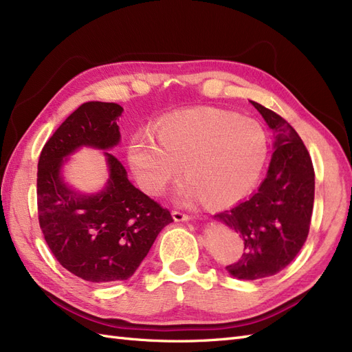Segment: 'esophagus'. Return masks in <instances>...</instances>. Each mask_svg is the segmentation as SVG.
Masks as SVG:
<instances>
[{
	"mask_svg": "<svg viewBox=\"0 0 352 352\" xmlns=\"http://www.w3.org/2000/svg\"><path fill=\"white\" fill-rule=\"evenodd\" d=\"M172 214H173V219H175L176 222H185V221H189V219H191V216L186 214V213H184V212H177V210H175Z\"/></svg>",
	"mask_w": 352,
	"mask_h": 352,
	"instance_id": "esophagus-1",
	"label": "esophagus"
}]
</instances>
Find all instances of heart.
Masks as SVG:
<instances>
[{
	"mask_svg": "<svg viewBox=\"0 0 352 352\" xmlns=\"http://www.w3.org/2000/svg\"><path fill=\"white\" fill-rule=\"evenodd\" d=\"M268 154L270 138L261 122L217 108L168 113L155 122L154 133L138 131L127 146L130 168L144 191L161 194L184 166L188 177L176 186V198L214 207L249 194Z\"/></svg>",
	"mask_w": 352,
	"mask_h": 352,
	"instance_id": "1",
	"label": "heart"
}]
</instances>
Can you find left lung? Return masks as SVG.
<instances>
[{
  "mask_svg": "<svg viewBox=\"0 0 352 352\" xmlns=\"http://www.w3.org/2000/svg\"><path fill=\"white\" fill-rule=\"evenodd\" d=\"M252 105L275 133L267 177L249 199L214 214L244 240L243 256L226 267L240 280L271 277L296 258L309 232L316 188L314 167L296 130L274 111Z\"/></svg>",
  "mask_w": 352,
  "mask_h": 352,
  "instance_id": "1",
  "label": "left lung"
}]
</instances>
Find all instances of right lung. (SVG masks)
<instances>
[{
	"label": "right lung",
	"instance_id": "add662e5",
	"mask_svg": "<svg viewBox=\"0 0 352 352\" xmlns=\"http://www.w3.org/2000/svg\"><path fill=\"white\" fill-rule=\"evenodd\" d=\"M117 103L85 102L44 145L36 173L38 221L45 243L63 268L91 283L130 278L157 235L173 217L133 186L124 166L109 154L108 182L81 194L63 182L65 161L81 146L111 149L120 142Z\"/></svg>",
	"mask_w": 352,
	"mask_h": 352
}]
</instances>
